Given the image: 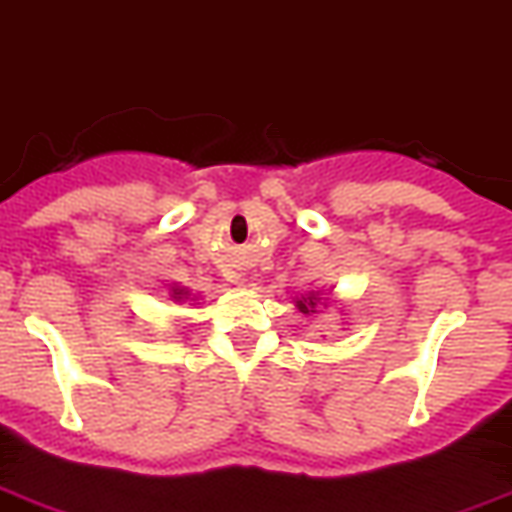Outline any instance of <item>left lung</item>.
Instances as JSON below:
<instances>
[{
    "instance_id": "obj_1",
    "label": "left lung",
    "mask_w": 512,
    "mask_h": 512,
    "mask_svg": "<svg viewBox=\"0 0 512 512\" xmlns=\"http://www.w3.org/2000/svg\"><path fill=\"white\" fill-rule=\"evenodd\" d=\"M299 309H302V312H315V304H317V294H307V296H302V299H299Z\"/></svg>"
}]
</instances>
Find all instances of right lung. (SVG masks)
<instances>
[{
	"label": "right lung",
	"mask_w": 512,
	"mask_h": 512,
	"mask_svg": "<svg viewBox=\"0 0 512 512\" xmlns=\"http://www.w3.org/2000/svg\"><path fill=\"white\" fill-rule=\"evenodd\" d=\"M174 299H182V291L176 289V291H174Z\"/></svg>",
	"instance_id": "right-lung-1"
}]
</instances>
